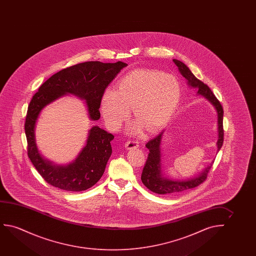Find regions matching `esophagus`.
Segmentation results:
<instances>
[{
  "mask_svg": "<svg viewBox=\"0 0 256 256\" xmlns=\"http://www.w3.org/2000/svg\"><path fill=\"white\" fill-rule=\"evenodd\" d=\"M139 146V142L138 140H128L125 144V147L128 150H133V148H136Z\"/></svg>",
  "mask_w": 256,
  "mask_h": 256,
  "instance_id": "1",
  "label": "esophagus"
}]
</instances>
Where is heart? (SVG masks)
Instances as JSON below:
<instances>
[{"label":"heart","instance_id":"heart-1","mask_svg":"<svg viewBox=\"0 0 256 256\" xmlns=\"http://www.w3.org/2000/svg\"><path fill=\"white\" fill-rule=\"evenodd\" d=\"M181 86L176 76L153 69H136L123 75L116 90L103 92L100 109L109 130L117 131L130 117L133 108L136 124L130 131L142 126L154 131L164 126L178 106Z\"/></svg>","mask_w":256,"mask_h":256}]
</instances>
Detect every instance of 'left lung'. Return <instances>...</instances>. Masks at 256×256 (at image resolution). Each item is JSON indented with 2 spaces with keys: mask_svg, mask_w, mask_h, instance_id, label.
Segmentation results:
<instances>
[{
  "mask_svg": "<svg viewBox=\"0 0 256 256\" xmlns=\"http://www.w3.org/2000/svg\"><path fill=\"white\" fill-rule=\"evenodd\" d=\"M173 62L178 68L180 74L186 78L190 86L198 88V94L201 95L204 98H206L207 100H209L210 104L216 109L218 114V136L217 148L218 152L224 142V130H223L224 111L222 108V106L215 97L214 92H212L210 88H208V86L204 84L203 82L200 80H198L187 66L178 60H173ZM164 132V131L161 132L158 136L148 142V144H146V148L150 150V153L148 156L147 162L145 164L142 176H140L142 182H144V186L153 192L162 194V195H167V194L184 192L186 190L192 189L204 182L207 178V174L212 164L209 165L196 176L187 179V180H172L164 176L162 172L161 162V142Z\"/></svg>",
  "mask_w": 256,
  "mask_h": 256,
  "instance_id": "1",
  "label": "left lung"
}]
</instances>
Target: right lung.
<instances>
[{
	"mask_svg": "<svg viewBox=\"0 0 256 256\" xmlns=\"http://www.w3.org/2000/svg\"><path fill=\"white\" fill-rule=\"evenodd\" d=\"M126 66L122 61L78 64L52 75L32 97L24 125L28 156L50 186L67 192H81L94 186L105 172L112 154L110 142L114 136L100 126H94L88 132L86 146L74 162L66 165L54 164L42 158L36 144V124L40 112L64 95L74 94L86 102L90 120H97L100 117L98 108L103 92Z\"/></svg>",
	"mask_w": 256,
	"mask_h": 256,
	"instance_id": "1",
	"label": "right lung"
}]
</instances>
